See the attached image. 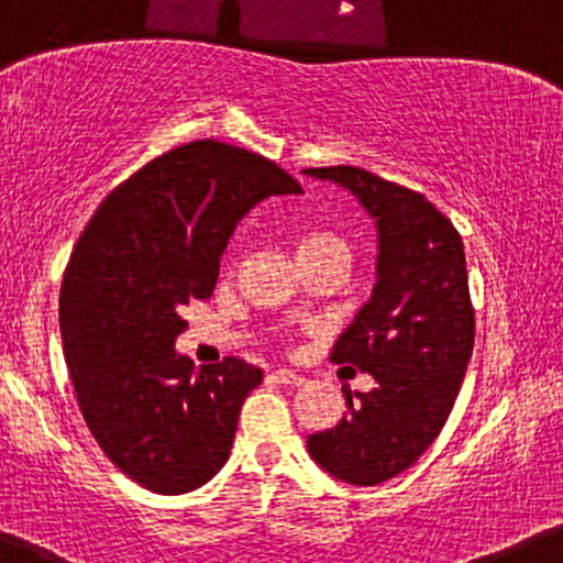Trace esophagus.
<instances>
[{
    "instance_id": "esophagus-1",
    "label": "esophagus",
    "mask_w": 563,
    "mask_h": 563,
    "mask_svg": "<svg viewBox=\"0 0 563 563\" xmlns=\"http://www.w3.org/2000/svg\"><path fill=\"white\" fill-rule=\"evenodd\" d=\"M275 379L277 382H283V385H294V387H299V385H305V376L301 374H296V372H291V368H277L275 372Z\"/></svg>"
}]
</instances>
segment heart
<instances>
[{
	"mask_svg": "<svg viewBox=\"0 0 563 563\" xmlns=\"http://www.w3.org/2000/svg\"><path fill=\"white\" fill-rule=\"evenodd\" d=\"M318 251H339L347 253V243L333 232H310L296 243V253H318Z\"/></svg>",
	"mask_w": 563,
	"mask_h": 563,
	"instance_id": "b5f03b06",
	"label": "heart"
}]
</instances>
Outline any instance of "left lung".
<instances>
[{
	"label": "left lung",
	"instance_id": "1",
	"mask_svg": "<svg viewBox=\"0 0 563 563\" xmlns=\"http://www.w3.org/2000/svg\"><path fill=\"white\" fill-rule=\"evenodd\" d=\"M347 187L379 230L372 299L336 339L333 363L374 376L342 387L347 413L307 438L312 460L352 486H376L411 467L454 409L475 342L460 232L419 191L355 165L301 170Z\"/></svg>",
	"mask_w": 563,
	"mask_h": 563
}]
</instances>
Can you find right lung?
<instances>
[{"label": "right lung", "instance_id": "obj_1", "mask_svg": "<svg viewBox=\"0 0 563 563\" xmlns=\"http://www.w3.org/2000/svg\"><path fill=\"white\" fill-rule=\"evenodd\" d=\"M262 154L202 139L122 181L79 234L60 283V336L79 411L103 454L157 494H184L230 460L262 368L224 357L200 372L173 350L189 299H208L238 221L299 195Z\"/></svg>", "mask_w": 563, "mask_h": 563}]
</instances>
